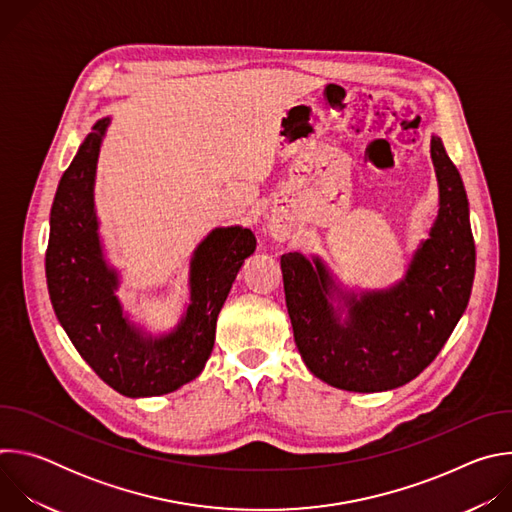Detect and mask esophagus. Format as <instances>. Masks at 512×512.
I'll list each match as a JSON object with an SVG mask.
<instances>
[{
  "label": "esophagus",
  "mask_w": 512,
  "mask_h": 512,
  "mask_svg": "<svg viewBox=\"0 0 512 512\" xmlns=\"http://www.w3.org/2000/svg\"><path fill=\"white\" fill-rule=\"evenodd\" d=\"M269 233L275 241H287L289 239V229L285 227L283 221H279V218H273V221L269 223Z\"/></svg>",
  "instance_id": "obj_1"
}]
</instances>
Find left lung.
Masks as SVG:
<instances>
[{"label":"left lung","mask_w":512,"mask_h":512,"mask_svg":"<svg viewBox=\"0 0 512 512\" xmlns=\"http://www.w3.org/2000/svg\"><path fill=\"white\" fill-rule=\"evenodd\" d=\"M440 210L403 279L387 289H342L320 257L281 255L296 346L324 383L379 393L413 381L466 312L476 271L470 208L460 172L431 135Z\"/></svg>","instance_id":"left-lung-1"}]
</instances>
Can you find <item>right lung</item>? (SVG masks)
<instances>
[{
	"label": "right lung",
	"instance_id": "right-lung-1",
	"mask_svg": "<svg viewBox=\"0 0 512 512\" xmlns=\"http://www.w3.org/2000/svg\"><path fill=\"white\" fill-rule=\"evenodd\" d=\"M111 117L93 125L58 182L50 210L46 281L54 314L89 367L125 397L166 395L196 379L212 352L216 318L255 235L243 227L212 229L190 259V304L174 330L154 336L131 322L105 259L95 210V176Z\"/></svg>",
	"mask_w": 512,
	"mask_h": 512
}]
</instances>
